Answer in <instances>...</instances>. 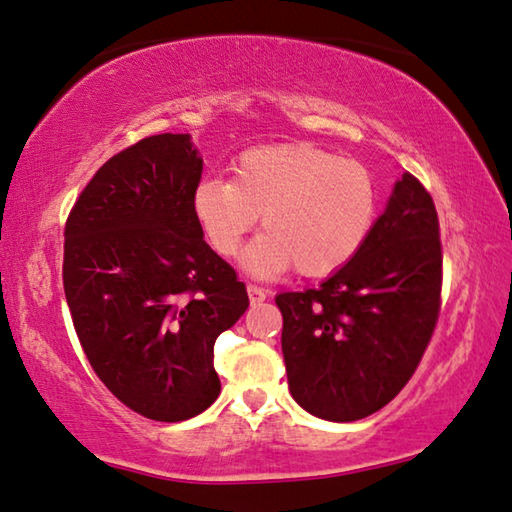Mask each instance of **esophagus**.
<instances>
[{"mask_svg":"<svg viewBox=\"0 0 512 512\" xmlns=\"http://www.w3.org/2000/svg\"><path fill=\"white\" fill-rule=\"evenodd\" d=\"M248 298L250 305H259V302L266 300V289L257 287V284H248Z\"/></svg>","mask_w":512,"mask_h":512,"instance_id":"1","label":"esophagus"}]
</instances>
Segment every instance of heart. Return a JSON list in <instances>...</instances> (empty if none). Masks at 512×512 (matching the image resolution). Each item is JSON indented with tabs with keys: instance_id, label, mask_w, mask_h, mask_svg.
<instances>
[{
	"instance_id": "b5f03b06",
	"label": "heart",
	"mask_w": 512,
	"mask_h": 512,
	"mask_svg": "<svg viewBox=\"0 0 512 512\" xmlns=\"http://www.w3.org/2000/svg\"><path fill=\"white\" fill-rule=\"evenodd\" d=\"M232 173V180L196 185L194 216L216 253L235 257L262 214L266 232L244 255L255 275L291 266L305 277L339 271L375 225L379 192L357 160L311 144L255 146L239 155Z\"/></svg>"
}]
</instances>
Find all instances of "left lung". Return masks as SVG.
Returning a JSON list of instances; mask_svg holds the SVG:
<instances>
[{
	"label": "left lung",
	"mask_w": 512,
	"mask_h": 512,
	"mask_svg": "<svg viewBox=\"0 0 512 512\" xmlns=\"http://www.w3.org/2000/svg\"><path fill=\"white\" fill-rule=\"evenodd\" d=\"M433 198L411 173L348 264L275 298L289 391L332 422L379 411L413 377L440 314L443 250Z\"/></svg>",
	"instance_id": "8db88e82"
}]
</instances>
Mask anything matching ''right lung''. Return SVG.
<instances>
[{
	"label": "right lung",
	"mask_w": 512,
	"mask_h": 512,
	"mask_svg": "<svg viewBox=\"0 0 512 512\" xmlns=\"http://www.w3.org/2000/svg\"><path fill=\"white\" fill-rule=\"evenodd\" d=\"M201 173L187 133L144 137L94 173L65 223V298L85 357L119 402L158 422L219 397L214 341L248 309L194 216Z\"/></svg>",
	"instance_id": "obj_1"
}]
</instances>
